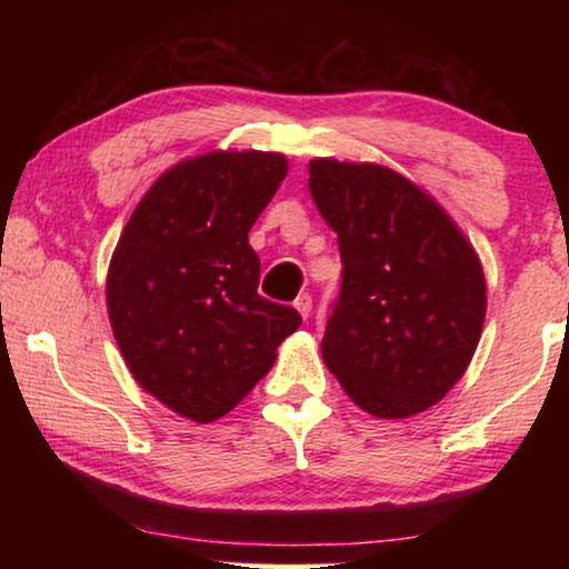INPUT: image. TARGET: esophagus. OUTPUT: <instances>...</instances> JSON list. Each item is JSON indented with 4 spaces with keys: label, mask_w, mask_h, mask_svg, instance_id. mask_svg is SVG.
Listing matches in <instances>:
<instances>
[{
    "label": "esophagus",
    "mask_w": 569,
    "mask_h": 569,
    "mask_svg": "<svg viewBox=\"0 0 569 569\" xmlns=\"http://www.w3.org/2000/svg\"><path fill=\"white\" fill-rule=\"evenodd\" d=\"M295 308H298V313H300L302 318H308L310 310H313V298H310L308 292H300L298 298H295Z\"/></svg>",
    "instance_id": "esophagus-1"
}]
</instances>
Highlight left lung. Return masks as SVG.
Returning <instances> with one entry per match:
<instances>
[{
    "label": "left lung",
    "instance_id": "obj_1",
    "mask_svg": "<svg viewBox=\"0 0 569 569\" xmlns=\"http://www.w3.org/2000/svg\"><path fill=\"white\" fill-rule=\"evenodd\" d=\"M308 170L341 253L326 368L372 417L419 415L477 352L487 310L479 256L438 201L396 170L331 158Z\"/></svg>",
    "mask_w": 569,
    "mask_h": 569
}]
</instances>
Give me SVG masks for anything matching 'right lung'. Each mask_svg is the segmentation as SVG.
Wrapping results in <instances>:
<instances>
[{"instance_id":"obj_1","label":"right lung","mask_w":569,"mask_h":569,"mask_svg":"<svg viewBox=\"0 0 569 569\" xmlns=\"http://www.w3.org/2000/svg\"><path fill=\"white\" fill-rule=\"evenodd\" d=\"M287 176L279 152H207L162 173L123 228L106 279L108 318L131 376L193 422L238 407L298 331L261 298L248 230Z\"/></svg>"}]
</instances>
